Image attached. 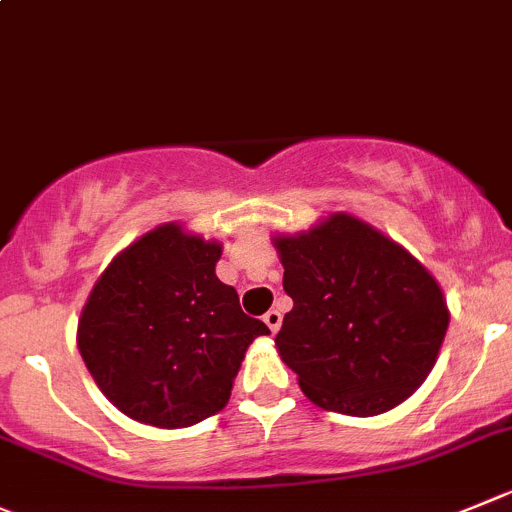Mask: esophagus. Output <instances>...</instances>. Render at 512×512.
Wrapping results in <instances>:
<instances>
[{"mask_svg": "<svg viewBox=\"0 0 512 512\" xmlns=\"http://www.w3.org/2000/svg\"><path fill=\"white\" fill-rule=\"evenodd\" d=\"M264 321H266V326H269L271 332H279V326H281V311H276V309H271V311H266L264 314Z\"/></svg>", "mask_w": 512, "mask_h": 512, "instance_id": "esophagus-1", "label": "esophagus"}]
</instances>
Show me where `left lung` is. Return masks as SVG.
Wrapping results in <instances>:
<instances>
[{
    "label": "left lung",
    "instance_id": "1",
    "mask_svg": "<svg viewBox=\"0 0 512 512\" xmlns=\"http://www.w3.org/2000/svg\"><path fill=\"white\" fill-rule=\"evenodd\" d=\"M274 246L294 301L276 349L301 392L352 417L402 405L435 367L450 324L435 276L349 213L274 236Z\"/></svg>",
    "mask_w": 512,
    "mask_h": 512
}]
</instances>
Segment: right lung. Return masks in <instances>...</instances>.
<instances>
[{
    "label": "right lung",
    "mask_w": 512,
    "mask_h": 512,
    "mask_svg": "<svg viewBox=\"0 0 512 512\" xmlns=\"http://www.w3.org/2000/svg\"><path fill=\"white\" fill-rule=\"evenodd\" d=\"M221 248L163 223L120 251L92 286L77 349L130 420L175 430L221 412L248 344L271 334L216 276Z\"/></svg>",
    "instance_id": "add662e5"
}]
</instances>
